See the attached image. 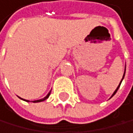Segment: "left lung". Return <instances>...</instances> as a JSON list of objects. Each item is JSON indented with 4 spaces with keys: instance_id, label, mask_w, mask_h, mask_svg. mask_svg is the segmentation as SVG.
I'll use <instances>...</instances> for the list:
<instances>
[{
    "instance_id": "8db88e82",
    "label": "left lung",
    "mask_w": 133,
    "mask_h": 133,
    "mask_svg": "<svg viewBox=\"0 0 133 133\" xmlns=\"http://www.w3.org/2000/svg\"><path fill=\"white\" fill-rule=\"evenodd\" d=\"M124 76H125V73H124V75H123V78H124ZM123 78H122V80H123ZM122 80H121V81H122ZM121 83H120V85H119V86H118V87H117V88H116V90H115V92L113 93V95H112V97H113V96L115 95V93H116V92H117V90L119 89V87H120V86H121Z\"/></svg>"
}]
</instances>
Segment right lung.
<instances>
[{"mask_svg":"<svg viewBox=\"0 0 133 133\" xmlns=\"http://www.w3.org/2000/svg\"><path fill=\"white\" fill-rule=\"evenodd\" d=\"M50 93H51V92H49L48 94H47V95H46V97H45L44 98H42V99H40V100H35V101H33V102H34V103H37V102H41V101H43V100L46 99L47 98H48V97H49V95H50ZM24 100H25V99H24ZM25 101H27V100H25Z\"/></svg>","mask_w":133,"mask_h":133,"instance_id":"obj_1","label":"right lung"}]
</instances>
